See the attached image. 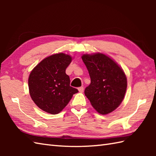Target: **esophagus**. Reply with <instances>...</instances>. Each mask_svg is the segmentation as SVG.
Segmentation results:
<instances>
[{
  "label": "esophagus",
  "mask_w": 156,
  "mask_h": 156,
  "mask_svg": "<svg viewBox=\"0 0 156 156\" xmlns=\"http://www.w3.org/2000/svg\"><path fill=\"white\" fill-rule=\"evenodd\" d=\"M78 90L80 92H83L84 91V87H79L78 88Z\"/></svg>",
  "instance_id": "esophagus-1"
}]
</instances>
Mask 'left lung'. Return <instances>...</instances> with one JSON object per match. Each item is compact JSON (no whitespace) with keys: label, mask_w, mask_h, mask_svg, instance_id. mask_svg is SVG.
<instances>
[{"label":"left lung","mask_w":156,"mask_h":156,"mask_svg":"<svg viewBox=\"0 0 156 156\" xmlns=\"http://www.w3.org/2000/svg\"><path fill=\"white\" fill-rule=\"evenodd\" d=\"M82 59L91 80L85 88L86 97L99 113H110L120 105L127 90V78L123 70L103 54H84Z\"/></svg>","instance_id":"obj_1"}]
</instances>
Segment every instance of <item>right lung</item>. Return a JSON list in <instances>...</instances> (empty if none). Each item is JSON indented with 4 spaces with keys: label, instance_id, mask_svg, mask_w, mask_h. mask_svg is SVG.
Listing matches in <instances>:
<instances>
[{
    "label": "right lung",
    "instance_id": "obj_1",
    "mask_svg": "<svg viewBox=\"0 0 156 156\" xmlns=\"http://www.w3.org/2000/svg\"><path fill=\"white\" fill-rule=\"evenodd\" d=\"M72 62L70 55L59 53L47 57L29 75L28 84L32 100L41 110L52 115L62 111L73 94L78 92L69 86L66 69Z\"/></svg>",
    "mask_w": 156,
    "mask_h": 156
}]
</instances>
